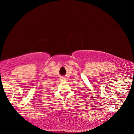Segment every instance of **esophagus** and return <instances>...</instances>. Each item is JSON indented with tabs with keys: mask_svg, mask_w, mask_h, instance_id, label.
Segmentation results:
<instances>
[{
	"mask_svg": "<svg viewBox=\"0 0 134 134\" xmlns=\"http://www.w3.org/2000/svg\"><path fill=\"white\" fill-rule=\"evenodd\" d=\"M61 81H65L66 80V79L65 78V77H62L60 79Z\"/></svg>",
	"mask_w": 134,
	"mask_h": 134,
	"instance_id": "obj_1",
	"label": "esophagus"
}]
</instances>
